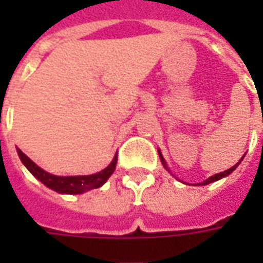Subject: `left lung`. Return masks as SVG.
Wrapping results in <instances>:
<instances>
[{
	"label": "left lung",
	"instance_id": "obj_1",
	"mask_svg": "<svg viewBox=\"0 0 263 263\" xmlns=\"http://www.w3.org/2000/svg\"><path fill=\"white\" fill-rule=\"evenodd\" d=\"M158 154H159L160 162H162V165H163V167H165L166 171H167V172H169V173H171V171H169V167H167V165H166V160H165V158H163V155H162V152H160V151H158ZM242 159H243V156H242V158H241V160H242ZM241 160L238 162L237 165H234V166H232V167H230V169H227V171L221 172V173H217V175H214V176L209 177V179H205L204 182L198 183V184H194V186H205V184H210V183L217 182V180H220V179H222V177H226V176H228V175H231L232 172H234V171H235V169H237L238 165L241 163Z\"/></svg>",
	"mask_w": 263,
	"mask_h": 263
}]
</instances>
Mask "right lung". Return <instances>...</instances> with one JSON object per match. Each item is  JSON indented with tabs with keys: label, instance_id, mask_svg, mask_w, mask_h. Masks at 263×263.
<instances>
[{
	"label": "right lung",
	"instance_id": "obj_1",
	"mask_svg": "<svg viewBox=\"0 0 263 263\" xmlns=\"http://www.w3.org/2000/svg\"><path fill=\"white\" fill-rule=\"evenodd\" d=\"M18 155H20L21 162L25 165L26 169L31 172L39 182H42L46 187L52 189L60 194H81L86 193L88 190H92V189L101 187L104 183L108 180L109 176L114 173L115 166H117V155H115L112 162L105 169L98 172V173H94V175H88V176H56V175L43 171L42 167H39L35 162H32L20 149H18Z\"/></svg>",
	"mask_w": 263,
	"mask_h": 263
}]
</instances>
